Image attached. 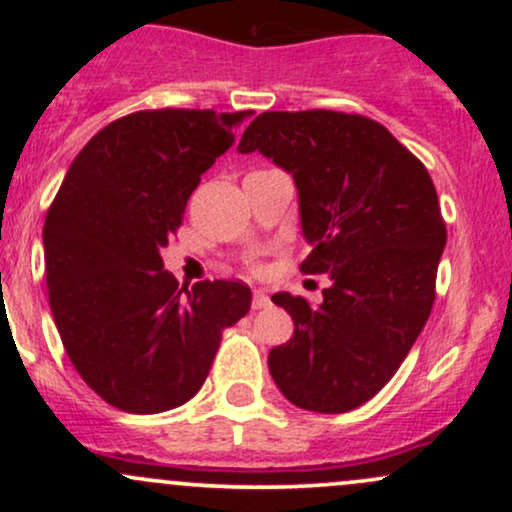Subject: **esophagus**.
Segmentation results:
<instances>
[{"mask_svg":"<svg viewBox=\"0 0 512 512\" xmlns=\"http://www.w3.org/2000/svg\"><path fill=\"white\" fill-rule=\"evenodd\" d=\"M272 305V301H269L267 291L257 289L255 293H252V310H262V308H269Z\"/></svg>","mask_w":512,"mask_h":512,"instance_id":"34e87169","label":"esophagus"}]
</instances>
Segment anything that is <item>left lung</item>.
Listing matches in <instances>:
<instances>
[{
  "mask_svg": "<svg viewBox=\"0 0 512 512\" xmlns=\"http://www.w3.org/2000/svg\"><path fill=\"white\" fill-rule=\"evenodd\" d=\"M293 175L305 274H327L322 303L274 293L293 337L269 351L281 395L342 414L368 402L419 339L433 298L445 223L431 175L380 122L334 110L262 113L238 144Z\"/></svg>",
  "mask_w": 512,
  "mask_h": 512,
  "instance_id": "1",
  "label": "left lung"
}]
</instances>
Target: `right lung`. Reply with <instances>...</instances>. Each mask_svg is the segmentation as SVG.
<instances>
[{"mask_svg":"<svg viewBox=\"0 0 512 512\" xmlns=\"http://www.w3.org/2000/svg\"><path fill=\"white\" fill-rule=\"evenodd\" d=\"M245 117L173 108L120 117L79 151L45 216V279L69 361L129 414L195 397L221 332L250 310L240 281L178 289L161 260L202 173Z\"/></svg>","mask_w":512,"mask_h":512,"instance_id":"obj_1","label":"right lung"}]
</instances>
